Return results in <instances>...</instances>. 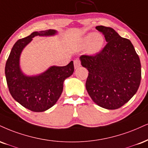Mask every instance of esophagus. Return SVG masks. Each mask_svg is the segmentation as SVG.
I'll return each mask as SVG.
<instances>
[{
    "mask_svg": "<svg viewBox=\"0 0 148 148\" xmlns=\"http://www.w3.org/2000/svg\"><path fill=\"white\" fill-rule=\"evenodd\" d=\"M74 65L75 69L79 68V67L81 66V61L79 59H75L74 60Z\"/></svg>",
    "mask_w": 148,
    "mask_h": 148,
    "instance_id": "34e87169",
    "label": "esophagus"
}]
</instances>
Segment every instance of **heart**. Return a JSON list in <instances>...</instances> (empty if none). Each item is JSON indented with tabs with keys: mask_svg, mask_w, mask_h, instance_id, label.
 I'll use <instances>...</instances> for the list:
<instances>
[{
	"mask_svg": "<svg viewBox=\"0 0 148 148\" xmlns=\"http://www.w3.org/2000/svg\"><path fill=\"white\" fill-rule=\"evenodd\" d=\"M104 44V37L99 33H90L85 35L81 40V46L83 48L88 47V51L91 54L99 53Z\"/></svg>",
	"mask_w": 148,
	"mask_h": 148,
	"instance_id": "heart-1",
	"label": "heart"
}]
</instances>
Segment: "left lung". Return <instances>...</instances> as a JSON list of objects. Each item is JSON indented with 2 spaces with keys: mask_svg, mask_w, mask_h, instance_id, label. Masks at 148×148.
Segmentation results:
<instances>
[{
  "mask_svg": "<svg viewBox=\"0 0 148 148\" xmlns=\"http://www.w3.org/2000/svg\"><path fill=\"white\" fill-rule=\"evenodd\" d=\"M106 45L94 56H80L82 66L88 70L85 87L96 104L116 110L128 102L139 88L141 65L131 41L114 29L99 25Z\"/></svg>",
  "mask_w": 148,
  "mask_h": 148,
  "instance_id": "1",
  "label": "left lung"
}]
</instances>
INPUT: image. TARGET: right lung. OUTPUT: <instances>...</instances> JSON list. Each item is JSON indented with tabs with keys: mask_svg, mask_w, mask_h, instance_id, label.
I'll list each match as a JSON object with an SVG mask.
<instances>
[{
	"mask_svg": "<svg viewBox=\"0 0 148 148\" xmlns=\"http://www.w3.org/2000/svg\"><path fill=\"white\" fill-rule=\"evenodd\" d=\"M56 33L54 29L34 32L25 38L19 39L14 45L6 62L5 76L12 97L32 112H44L57 102L63 92L64 81L74 72V63L71 61L66 66H51L42 74L29 76L21 69V54L34 36H49Z\"/></svg>",
	"mask_w": 148,
	"mask_h": 148,
	"instance_id": "obj_1",
	"label": "right lung"
}]
</instances>
